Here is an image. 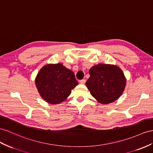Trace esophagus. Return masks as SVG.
<instances>
[{
    "label": "esophagus",
    "instance_id": "1",
    "mask_svg": "<svg viewBox=\"0 0 153 153\" xmlns=\"http://www.w3.org/2000/svg\"><path fill=\"white\" fill-rule=\"evenodd\" d=\"M85 82H86V80L84 79H81V80L79 81V83H80L81 84H85Z\"/></svg>",
    "mask_w": 153,
    "mask_h": 153
}]
</instances>
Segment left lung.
Wrapping results in <instances>:
<instances>
[{
  "instance_id": "obj_1",
  "label": "left lung",
  "mask_w": 153,
  "mask_h": 153,
  "mask_svg": "<svg viewBox=\"0 0 153 153\" xmlns=\"http://www.w3.org/2000/svg\"><path fill=\"white\" fill-rule=\"evenodd\" d=\"M89 74L90 77L86 82V86L100 103H112L122 94L126 79L117 66L99 64L92 66Z\"/></svg>"
}]
</instances>
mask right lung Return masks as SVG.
<instances>
[{"instance_id": "add662e5", "label": "right lung", "mask_w": 153, "mask_h": 153, "mask_svg": "<svg viewBox=\"0 0 153 153\" xmlns=\"http://www.w3.org/2000/svg\"><path fill=\"white\" fill-rule=\"evenodd\" d=\"M36 85L43 100L57 104L67 98L78 82L72 70L59 63L43 66L36 77Z\"/></svg>"}]
</instances>
